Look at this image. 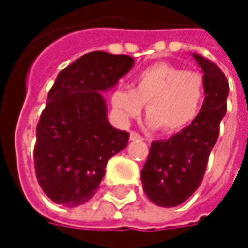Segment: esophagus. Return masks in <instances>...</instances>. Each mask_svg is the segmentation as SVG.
<instances>
[{
    "instance_id": "obj_1",
    "label": "esophagus",
    "mask_w": 248,
    "mask_h": 248,
    "mask_svg": "<svg viewBox=\"0 0 248 248\" xmlns=\"http://www.w3.org/2000/svg\"><path fill=\"white\" fill-rule=\"evenodd\" d=\"M142 139H143V136H140L139 133L130 132V140H142Z\"/></svg>"
}]
</instances>
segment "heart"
I'll return each instance as SVG.
<instances>
[{"label": "heart", "mask_w": 248, "mask_h": 248, "mask_svg": "<svg viewBox=\"0 0 248 248\" xmlns=\"http://www.w3.org/2000/svg\"><path fill=\"white\" fill-rule=\"evenodd\" d=\"M204 97L205 83L200 73L170 63H155L136 73L132 89H115L110 103L122 124L138 118L146 105L148 124L173 133L198 118Z\"/></svg>", "instance_id": "b5f03b06"}]
</instances>
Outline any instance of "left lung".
<instances>
[{"label":"left lung","instance_id":"left-lung-1","mask_svg":"<svg viewBox=\"0 0 248 248\" xmlns=\"http://www.w3.org/2000/svg\"><path fill=\"white\" fill-rule=\"evenodd\" d=\"M202 70L205 99L198 118L170 139L151 143L140 172L146 197L159 207H176L200 186L227 110L228 81L221 69L200 54H192Z\"/></svg>","mask_w":248,"mask_h":248}]
</instances>
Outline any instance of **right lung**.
<instances>
[{
  "label": "right lung",
  "instance_id": "obj_1",
  "mask_svg": "<svg viewBox=\"0 0 248 248\" xmlns=\"http://www.w3.org/2000/svg\"><path fill=\"white\" fill-rule=\"evenodd\" d=\"M130 56L92 51L62 70L37 124L35 175L56 204L89 201L108 161L127 146L129 133L109 124L102 92L115 87L132 67Z\"/></svg>",
  "mask_w": 248,
  "mask_h": 248
}]
</instances>
